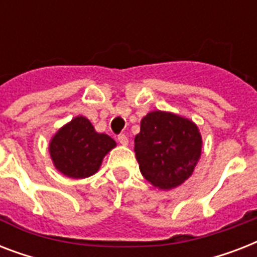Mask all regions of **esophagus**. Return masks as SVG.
Returning <instances> with one entry per match:
<instances>
[{
    "label": "esophagus",
    "mask_w": 257,
    "mask_h": 257,
    "mask_svg": "<svg viewBox=\"0 0 257 257\" xmlns=\"http://www.w3.org/2000/svg\"><path fill=\"white\" fill-rule=\"evenodd\" d=\"M117 140H118V143H120L121 145H128V143H129V140H128V137L125 136V135H120V136L117 137Z\"/></svg>",
    "instance_id": "esophagus-1"
}]
</instances>
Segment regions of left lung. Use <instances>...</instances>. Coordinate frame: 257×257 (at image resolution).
<instances>
[{
  "label": "left lung",
  "instance_id": "left-lung-1",
  "mask_svg": "<svg viewBox=\"0 0 257 257\" xmlns=\"http://www.w3.org/2000/svg\"><path fill=\"white\" fill-rule=\"evenodd\" d=\"M201 147V133L193 121L164 110H153L143 117L140 133L135 137L141 175L163 191L179 187L191 177Z\"/></svg>",
  "mask_w": 257,
  "mask_h": 257
}]
</instances>
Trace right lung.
Here are the masks:
<instances>
[{
  "label": "right lung",
  "instance_id": "add662e5",
  "mask_svg": "<svg viewBox=\"0 0 257 257\" xmlns=\"http://www.w3.org/2000/svg\"><path fill=\"white\" fill-rule=\"evenodd\" d=\"M116 147V141L105 133L96 132L92 122L77 116L58 129L49 143L54 168L70 179L94 175L104 157Z\"/></svg>",
  "mask_w": 257,
  "mask_h": 257
}]
</instances>
